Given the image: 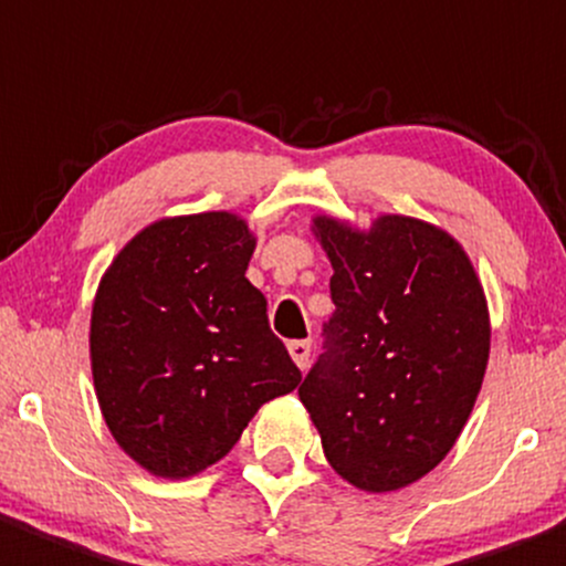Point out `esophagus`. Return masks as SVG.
I'll return each mask as SVG.
<instances>
[{
	"label": "esophagus",
	"instance_id": "1",
	"mask_svg": "<svg viewBox=\"0 0 566 566\" xmlns=\"http://www.w3.org/2000/svg\"><path fill=\"white\" fill-rule=\"evenodd\" d=\"M290 356H293L295 365L301 367V370H306V365H310V339H293V343L287 345Z\"/></svg>",
	"mask_w": 566,
	"mask_h": 566
}]
</instances>
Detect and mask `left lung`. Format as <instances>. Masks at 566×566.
I'll use <instances>...</instances> for the list:
<instances>
[{
	"mask_svg": "<svg viewBox=\"0 0 566 566\" xmlns=\"http://www.w3.org/2000/svg\"><path fill=\"white\" fill-rule=\"evenodd\" d=\"M334 268L326 354L298 387L334 473L395 492L448 457L490 361L481 279L453 234L409 216L312 218Z\"/></svg>",
	"mask_w": 566,
	"mask_h": 566,
	"instance_id": "left-lung-1",
	"label": "left lung"
}]
</instances>
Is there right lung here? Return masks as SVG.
<instances>
[{
	"mask_svg": "<svg viewBox=\"0 0 566 566\" xmlns=\"http://www.w3.org/2000/svg\"><path fill=\"white\" fill-rule=\"evenodd\" d=\"M256 238L234 212L160 218L115 254L91 312L98 409L120 451L157 479L221 462L301 370L245 279Z\"/></svg>",
	"mask_w": 566,
	"mask_h": 566,
	"instance_id": "1",
	"label": "right lung"
}]
</instances>
